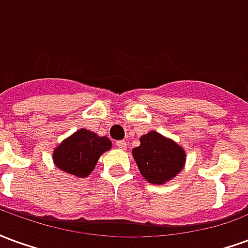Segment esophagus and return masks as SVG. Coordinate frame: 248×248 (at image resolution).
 Here are the masks:
<instances>
[{
	"label": "esophagus",
	"instance_id": "34e87169",
	"mask_svg": "<svg viewBox=\"0 0 248 248\" xmlns=\"http://www.w3.org/2000/svg\"><path fill=\"white\" fill-rule=\"evenodd\" d=\"M115 145H117V147L121 149V150H124L127 143H126V140H117V142H115Z\"/></svg>",
	"mask_w": 248,
	"mask_h": 248
}]
</instances>
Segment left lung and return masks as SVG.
<instances>
[{
	"label": "left lung",
	"instance_id": "left-lung-1",
	"mask_svg": "<svg viewBox=\"0 0 248 248\" xmlns=\"http://www.w3.org/2000/svg\"><path fill=\"white\" fill-rule=\"evenodd\" d=\"M133 156L146 181L162 185L177 175L185 165L182 147L155 131L140 138V145L133 150Z\"/></svg>",
	"mask_w": 248,
	"mask_h": 248
}]
</instances>
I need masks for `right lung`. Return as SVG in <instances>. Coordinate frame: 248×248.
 Listing matches in <instances>:
<instances>
[{"mask_svg":"<svg viewBox=\"0 0 248 248\" xmlns=\"http://www.w3.org/2000/svg\"><path fill=\"white\" fill-rule=\"evenodd\" d=\"M111 147L106 137H98L86 129L78 130L62 142L53 154L54 163L62 171L85 178L94 170L98 158Z\"/></svg>","mask_w":248,"mask_h":248,"instance_id":"right-lung-1","label":"right lung"}]
</instances>
